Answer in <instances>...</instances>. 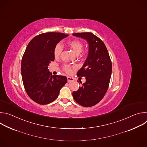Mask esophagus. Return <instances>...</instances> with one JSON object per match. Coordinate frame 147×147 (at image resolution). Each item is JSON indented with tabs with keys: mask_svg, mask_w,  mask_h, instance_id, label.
<instances>
[{
	"mask_svg": "<svg viewBox=\"0 0 147 147\" xmlns=\"http://www.w3.org/2000/svg\"><path fill=\"white\" fill-rule=\"evenodd\" d=\"M67 81H68V82H71V81H72L74 80V78L71 77H67Z\"/></svg>",
	"mask_w": 147,
	"mask_h": 147,
	"instance_id": "esophagus-1",
	"label": "esophagus"
}]
</instances>
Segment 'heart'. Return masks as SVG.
<instances>
[{"label": "heart", "instance_id": "b5f03b06", "mask_svg": "<svg viewBox=\"0 0 147 147\" xmlns=\"http://www.w3.org/2000/svg\"><path fill=\"white\" fill-rule=\"evenodd\" d=\"M69 47L73 51V52L78 55L79 54L83 49L84 44L81 41L78 40H73L70 41L68 43ZM63 51V46L60 43H57L53 49V55L56 58H58L60 55ZM63 69L67 74H70L72 73V67L69 65H64L63 66Z\"/></svg>", "mask_w": 147, "mask_h": 147}]
</instances>
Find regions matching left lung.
Returning <instances> with one entry per match:
<instances>
[{
  "mask_svg": "<svg viewBox=\"0 0 147 147\" xmlns=\"http://www.w3.org/2000/svg\"><path fill=\"white\" fill-rule=\"evenodd\" d=\"M87 40L88 56L77 76L86 77V81L73 92L76 102L84 107L95 105L107 92L112 74V61L103 42L91 32L74 33ZM81 84V82H80Z\"/></svg>",
  "mask_w": 147,
  "mask_h": 147,
  "instance_id": "obj_1",
  "label": "left lung"
}]
</instances>
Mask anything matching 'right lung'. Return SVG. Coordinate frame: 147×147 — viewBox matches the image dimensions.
Returning a JSON list of instances; mask_svg holds the SVG:
<instances>
[{
	"instance_id": "right-lung-1",
	"label": "right lung",
	"mask_w": 147,
	"mask_h": 147,
	"mask_svg": "<svg viewBox=\"0 0 147 147\" xmlns=\"http://www.w3.org/2000/svg\"><path fill=\"white\" fill-rule=\"evenodd\" d=\"M68 35L49 32L33 38L28 44L21 63L23 85L28 96L40 105L54 101L67 83L64 76H52L48 65L55 60L53 49Z\"/></svg>"
}]
</instances>
